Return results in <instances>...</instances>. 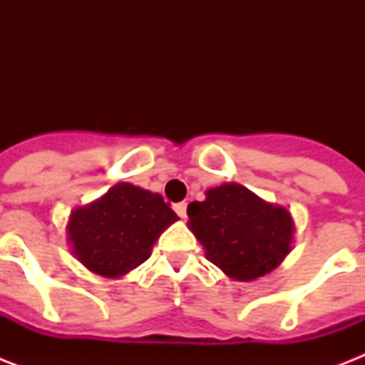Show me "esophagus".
Returning <instances> with one entry per match:
<instances>
[{"label": "esophagus", "mask_w": 365, "mask_h": 365, "mask_svg": "<svg viewBox=\"0 0 365 365\" xmlns=\"http://www.w3.org/2000/svg\"><path fill=\"white\" fill-rule=\"evenodd\" d=\"M174 210H176V214L180 217L187 216V205H185V202H176V205H174Z\"/></svg>", "instance_id": "1"}]
</instances>
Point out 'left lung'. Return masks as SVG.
Here are the masks:
<instances>
[{
    "label": "left lung",
    "mask_w": 365,
    "mask_h": 365,
    "mask_svg": "<svg viewBox=\"0 0 365 365\" xmlns=\"http://www.w3.org/2000/svg\"><path fill=\"white\" fill-rule=\"evenodd\" d=\"M189 229L206 259L229 278L250 282L277 269L292 250L294 220L284 206L269 205L240 183L206 191L187 206Z\"/></svg>",
    "instance_id": "obj_1"
}]
</instances>
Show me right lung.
Returning a JSON list of instances; mask_svg holds the SVG:
<instances>
[{"label":"right lung","instance_id":"obj_1","mask_svg":"<svg viewBox=\"0 0 365 365\" xmlns=\"http://www.w3.org/2000/svg\"><path fill=\"white\" fill-rule=\"evenodd\" d=\"M176 220L159 193L117 183L104 197L71 212L68 240L88 271L119 278L148 259L155 240Z\"/></svg>","mask_w":365,"mask_h":365}]
</instances>
